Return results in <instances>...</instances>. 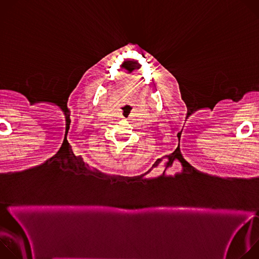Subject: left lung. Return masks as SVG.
Here are the masks:
<instances>
[{"instance_id": "obj_1", "label": "left lung", "mask_w": 259, "mask_h": 259, "mask_svg": "<svg viewBox=\"0 0 259 259\" xmlns=\"http://www.w3.org/2000/svg\"><path fill=\"white\" fill-rule=\"evenodd\" d=\"M182 160H183L184 162H186V163H188V162H187L186 160H184V159H182ZM181 163H182V162H181ZM182 167H183V171H184V170H186V169H184V165H183V163H182Z\"/></svg>"}]
</instances>
